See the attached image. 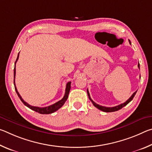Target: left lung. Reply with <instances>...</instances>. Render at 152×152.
<instances>
[{
	"label": "left lung",
	"instance_id": "left-lung-1",
	"mask_svg": "<svg viewBox=\"0 0 152 152\" xmlns=\"http://www.w3.org/2000/svg\"><path fill=\"white\" fill-rule=\"evenodd\" d=\"M129 43L131 44L130 40H129ZM138 68H140V64H138ZM136 92H137V91H135V92H134V93H133V94L132 95V96H131V97L129 98V99L127 100V101H126L125 102H123V103L121 104H119V105H118V106H115V107H103V106H101V105L98 104L96 103V102H94L93 101H92V100L91 99V96H90L89 92H88V90H87V93H88V96L89 99L91 100V101L92 102V104H93L94 106L95 107H96L97 109H99V110H102V111H104V112H106V113L115 112V111H117V110H120L121 109H122L123 107H124L125 106H126V105H127V104L129 103V102L132 101L133 99V97L135 96Z\"/></svg>",
	"mask_w": 152,
	"mask_h": 152
}]
</instances>
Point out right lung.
<instances>
[{
  "label": "right lung",
  "mask_w": 152,
  "mask_h": 152,
  "mask_svg": "<svg viewBox=\"0 0 152 152\" xmlns=\"http://www.w3.org/2000/svg\"><path fill=\"white\" fill-rule=\"evenodd\" d=\"M19 54H18L17 58L16 61H15V68H14V86H15V91H16L17 94L18 95V96L19 97V99H20V101H22L23 103L25 105V106H27L28 108H29V109H31L33 110H34V111H35V112L40 113V114H51V113H54L55 111H56V110H58L59 109H60V108H61V107L63 106L64 104L65 103V102L66 101L67 99H68L69 92H70V88H71V86H70L71 82H68V83H67L65 94H64L63 99H61L60 101H59L58 102H56V103L50 105V106L45 107H33V106H31V105H30V104H28L27 102H25L24 100L22 99V97L20 96V95L19 94V92L17 91V89L16 88V86H15V74H16L15 64H16L17 61L18 60V59H19Z\"/></svg>",
  "instance_id": "add662e5"
}]
</instances>
